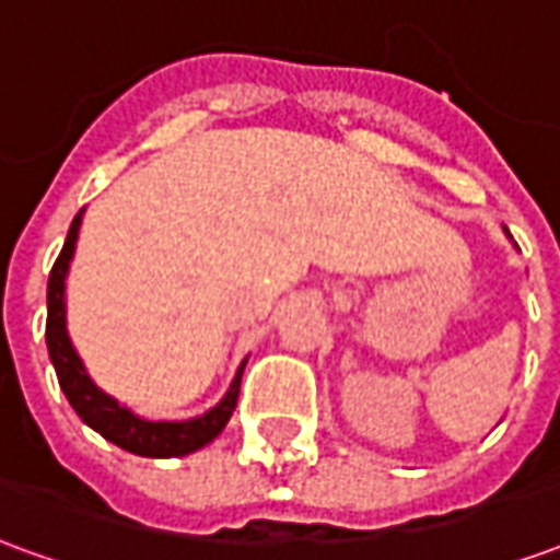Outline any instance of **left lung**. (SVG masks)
<instances>
[{
  "instance_id": "left-lung-1",
  "label": "left lung",
  "mask_w": 560,
  "mask_h": 560,
  "mask_svg": "<svg viewBox=\"0 0 560 560\" xmlns=\"http://www.w3.org/2000/svg\"><path fill=\"white\" fill-rule=\"evenodd\" d=\"M504 233H506V236H510V231H506V228H504ZM510 240H513V236H510Z\"/></svg>"
}]
</instances>
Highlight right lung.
Returning a JSON list of instances; mask_svg holds the SVG:
<instances>
[{
	"mask_svg": "<svg viewBox=\"0 0 560 560\" xmlns=\"http://www.w3.org/2000/svg\"><path fill=\"white\" fill-rule=\"evenodd\" d=\"M80 224H83V209L71 221L66 245L56 257L50 281H47V353H50V363H54L56 377H59V387L66 393L68 405L78 411L80 420L102 438H107L110 444L122 446L135 456H188L200 446H207L209 441H215L221 429L228 425L233 408H236V399H240V381H243V369L248 360L240 363L231 387L221 396L219 405H212L209 411L191 417V420H143L122 401H116L110 393H104L90 377L78 348L71 345V336H68L66 281L71 260H74V248H78Z\"/></svg>",
	"mask_w": 560,
	"mask_h": 560,
	"instance_id": "1",
	"label": "right lung"
}]
</instances>
